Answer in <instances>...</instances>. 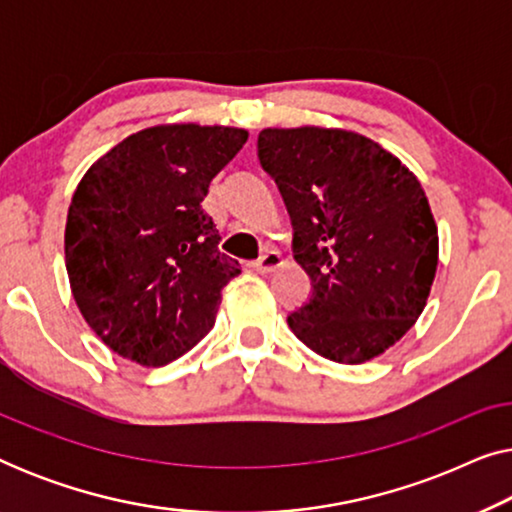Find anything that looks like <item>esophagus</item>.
Instances as JSON below:
<instances>
[{"instance_id": "esophagus-1", "label": "esophagus", "mask_w": 512, "mask_h": 512, "mask_svg": "<svg viewBox=\"0 0 512 512\" xmlns=\"http://www.w3.org/2000/svg\"><path fill=\"white\" fill-rule=\"evenodd\" d=\"M282 265H284V258L279 251H265V254L254 263V268L256 272H261V275H270V272L279 270Z\"/></svg>"}]
</instances>
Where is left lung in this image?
<instances>
[{
    "mask_svg": "<svg viewBox=\"0 0 512 512\" xmlns=\"http://www.w3.org/2000/svg\"><path fill=\"white\" fill-rule=\"evenodd\" d=\"M258 160L293 226L312 296L289 314L324 359L366 363L415 326L438 265V228L419 179L373 139L338 128H265Z\"/></svg>",
    "mask_w": 512,
    "mask_h": 512,
    "instance_id": "1",
    "label": "left lung"
}]
</instances>
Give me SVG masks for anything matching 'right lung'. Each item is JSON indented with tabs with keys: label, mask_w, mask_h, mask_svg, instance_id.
Listing matches in <instances>:
<instances>
[{
	"label": "right lung",
	"mask_w": 512,
	"mask_h": 512,
	"mask_svg": "<svg viewBox=\"0 0 512 512\" xmlns=\"http://www.w3.org/2000/svg\"><path fill=\"white\" fill-rule=\"evenodd\" d=\"M226 125H156L104 153L76 186L65 263L83 319L139 366H167L209 333L240 263L202 209L247 142Z\"/></svg>",
	"instance_id": "add662e5"
}]
</instances>
